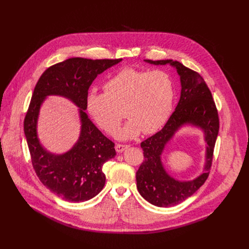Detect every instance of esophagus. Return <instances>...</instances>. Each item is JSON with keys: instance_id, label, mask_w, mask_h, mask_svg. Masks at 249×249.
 Segmentation results:
<instances>
[{"instance_id": "esophagus-1", "label": "esophagus", "mask_w": 249, "mask_h": 249, "mask_svg": "<svg viewBox=\"0 0 249 249\" xmlns=\"http://www.w3.org/2000/svg\"><path fill=\"white\" fill-rule=\"evenodd\" d=\"M129 148V146L128 145H121V144H117L116 146H115V150H116V152L117 153H122V152H124L126 149H128Z\"/></svg>"}]
</instances>
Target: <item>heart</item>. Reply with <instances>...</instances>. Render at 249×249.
<instances>
[{"label":"heart","mask_w":249,"mask_h":249,"mask_svg":"<svg viewBox=\"0 0 249 249\" xmlns=\"http://www.w3.org/2000/svg\"><path fill=\"white\" fill-rule=\"evenodd\" d=\"M104 92H89L86 98L89 115L99 129L112 135L121 124L125 111L129 118L117 133L130 140L142 131L153 134L168 120L174 102L171 77L161 70L124 68L104 84Z\"/></svg>","instance_id":"b5f03b06"}]
</instances>
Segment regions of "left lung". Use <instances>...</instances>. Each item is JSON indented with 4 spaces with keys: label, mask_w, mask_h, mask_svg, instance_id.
Returning a JSON list of instances; mask_svg holds the SVG:
<instances>
[{
    "label": "left lung",
    "mask_w": 249,
    "mask_h": 249,
    "mask_svg": "<svg viewBox=\"0 0 249 249\" xmlns=\"http://www.w3.org/2000/svg\"><path fill=\"white\" fill-rule=\"evenodd\" d=\"M144 61L157 66L169 64L180 77L179 101L164 127L141 143L145 160L136 173L137 188L142 197L158 207H172L192 196L208 178L219 133V116L212 93L197 72L173 60ZM185 125L200 128L206 142L203 171L192 181L174 179L166 171L161 160L166 145L176 132Z\"/></svg>",
    "instance_id": "8db88e82"
}]
</instances>
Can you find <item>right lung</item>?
<instances>
[{
  "label": "right lung",
  "instance_id": "add662e5",
  "mask_svg": "<svg viewBox=\"0 0 249 249\" xmlns=\"http://www.w3.org/2000/svg\"><path fill=\"white\" fill-rule=\"evenodd\" d=\"M121 61L122 59L70 58L49 67L34 88L23 123L32 165L43 185L66 201H88L96 196L105 184L102 166L116 156L114 143L89 118L86 113V98L95 78ZM50 95L63 96L79 107V139L63 154L46 150L38 137L40 108Z\"/></svg>",
  "mask_w": 249,
  "mask_h": 249
}]
</instances>
